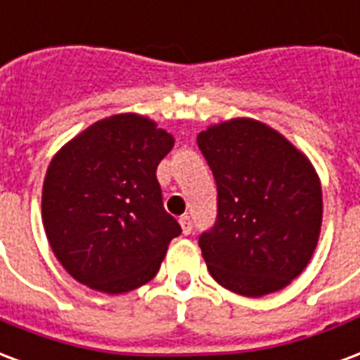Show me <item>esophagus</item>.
I'll use <instances>...</instances> for the list:
<instances>
[{"instance_id": "esophagus-1", "label": "esophagus", "mask_w": 360, "mask_h": 360, "mask_svg": "<svg viewBox=\"0 0 360 360\" xmlns=\"http://www.w3.org/2000/svg\"><path fill=\"white\" fill-rule=\"evenodd\" d=\"M179 223H181V229H183V234L193 233V221H191V217H188V215H181Z\"/></svg>"}]
</instances>
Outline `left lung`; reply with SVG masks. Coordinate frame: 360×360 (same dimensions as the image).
I'll use <instances>...</instances> for the list:
<instances>
[{
  "mask_svg": "<svg viewBox=\"0 0 360 360\" xmlns=\"http://www.w3.org/2000/svg\"><path fill=\"white\" fill-rule=\"evenodd\" d=\"M196 141L217 185V217L198 238L210 275L248 297L284 288L307 267L321 233L311 162L255 120L207 127Z\"/></svg>",
  "mask_w": 360,
  "mask_h": 360,
  "instance_id": "1",
  "label": "left lung"
}]
</instances>
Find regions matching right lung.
<instances>
[{"label": "right lung", "instance_id": "right-lung-1", "mask_svg": "<svg viewBox=\"0 0 360 360\" xmlns=\"http://www.w3.org/2000/svg\"><path fill=\"white\" fill-rule=\"evenodd\" d=\"M173 137L153 120L116 114L87 127L47 167L45 234L74 278L124 294L154 278L181 225L164 210L156 167Z\"/></svg>", "mask_w": 360, "mask_h": 360}]
</instances>
